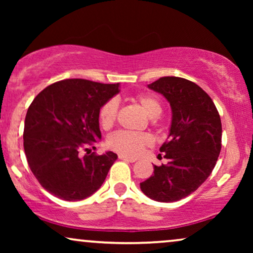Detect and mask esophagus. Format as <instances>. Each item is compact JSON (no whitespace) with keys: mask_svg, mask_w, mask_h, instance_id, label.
Segmentation results:
<instances>
[{"mask_svg":"<svg viewBox=\"0 0 253 253\" xmlns=\"http://www.w3.org/2000/svg\"><path fill=\"white\" fill-rule=\"evenodd\" d=\"M119 159H121V160H124V161H127V162H136V159L126 157V155H123V154H120Z\"/></svg>","mask_w":253,"mask_h":253,"instance_id":"obj_1","label":"esophagus"}]
</instances>
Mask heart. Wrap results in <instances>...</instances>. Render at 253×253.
<instances>
[{
  "label": "heart",
  "mask_w": 253,
  "mask_h": 253,
  "mask_svg": "<svg viewBox=\"0 0 253 253\" xmlns=\"http://www.w3.org/2000/svg\"><path fill=\"white\" fill-rule=\"evenodd\" d=\"M144 113L150 117V119H157L161 115L162 106L160 101L154 96L148 94H140L134 98ZM117 109H119V103L115 99H110L105 105L101 107L99 113L100 123L102 127L108 129L113 126L115 123L117 116ZM152 138L146 133H136L129 132V131H117L109 136L107 144L108 147L113 151L119 152L123 155L136 158L141 154L145 147L152 145Z\"/></svg>",
  "instance_id": "b5f03b06"
}]
</instances>
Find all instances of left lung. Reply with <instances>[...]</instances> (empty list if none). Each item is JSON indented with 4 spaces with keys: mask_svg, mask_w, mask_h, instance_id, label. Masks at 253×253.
Segmentation results:
<instances>
[{
    "mask_svg": "<svg viewBox=\"0 0 253 253\" xmlns=\"http://www.w3.org/2000/svg\"><path fill=\"white\" fill-rule=\"evenodd\" d=\"M147 87L167 99L171 124L160 147L168 164L154 166L140 190L157 202H177L195 192L215 167L222 137L220 115L210 95L188 79L162 77Z\"/></svg>",
    "mask_w": 253,
    "mask_h": 253,
    "instance_id": "left-lung-1",
    "label": "left lung"
}]
</instances>
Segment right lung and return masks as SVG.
Here are the masks:
<instances>
[{"label": "right lung", "mask_w": 253, "mask_h": 253, "mask_svg": "<svg viewBox=\"0 0 253 253\" xmlns=\"http://www.w3.org/2000/svg\"><path fill=\"white\" fill-rule=\"evenodd\" d=\"M117 93L119 83L65 79L47 86L31 103L24 151L33 175L53 196L77 202L98 191L105 182L117 154L87 152L82 157L79 152L100 140V109Z\"/></svg>", "instance_id": "right-lung-1"}]
</instances>
